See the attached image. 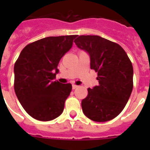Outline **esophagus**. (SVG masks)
Masks as SVG:
<instances>
[{"label": "esophagus", "instance_id": "esophagus-1", "mask_svg": "<svg viewBox=\"0 0 150 150\" xmlns=\"http://www.w3.org/2000/svg\"><path fill=\"white\" fill-rule=\"evenodd\" d=\"M78 86H76V85H72V89H77L78 88Z\"/></svg>", "mask_w": 150, "mask_h": 150}]
</instances>
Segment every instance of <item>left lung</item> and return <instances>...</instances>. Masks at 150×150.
I'll return each instance as SVG.
<instances>
[{"mask_svg": "<svg viewBox=\"0 0 150 150\" xmlns=\"http://www.w3.org/2000/svg\"><path fill=\"white\" fill-rule=\"evenodd\" d=\"M75 43L87 52L90 68L98 74L99 85L88 89L82 100V111L92 121H110L122 111L132 91L130 59L121 46L99 36H80Z\"/></svg>", "mask_w": 150, "mask_h": 150, "instance_id": "1", "label": "left lung"}]
</instances>
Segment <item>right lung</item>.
Segmentation results:
<instances>
[{"label":"right lung","mask_w":150,"mask_h":150,"mask_svg":"<svg viewBox=\"0 0 150 150\" xmlns=\"http://www.w3.org/2000/svg\"><path fill=\"white\" fill-rule=\"evenodd\" d=\"M77 36L46 37L28 44L20 53L14 67V88L18 101L32 117L48 121L62 114L72 86L55 80L57 65Z\"/></svg>","instance_id":"right-lung-1"}]
</instances>
